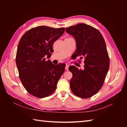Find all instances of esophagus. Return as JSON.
Returning a JSON list of instances; mask_svg holds the SVG:
<instances>
[{
  "label": "esophagus",
  "instance_id": "34e87169",
  "mask_svg": "<svg viewBox=\"0 0 127 127\" xmlns=\"http://www.w3.org/2000/svg\"><path fill=\"white\" fill-rule=\"evenodd\" d=\"M69 65L68 64H66V68H65V69H66V70H68V68H69Z\"/></svg>",
  "mask_w": 127,
  "mask_h": 127
}]
</instances>
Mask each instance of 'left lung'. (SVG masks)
Masks as SVG:
<instances>
[{"label":"left lung","mask_w":127,"mask_h":127,"mask_svg":"<svg viewBox=\"0 0 127 127\" xmlns=\"http://www.w3.org/2000/svg\"><path fill=\"white\" fill-rule=\"evenodd\" d=\"M75 37L76 57L84 58V69L70 66V80L72 92L83 98L93 96L100 90L108 72L110 59L104 39L99 31L86 24L79 23L66 29Z\"/></svg>","instance_id":"1"}]
</instances>
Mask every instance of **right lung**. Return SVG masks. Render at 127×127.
<instances>
[{"label":"right lung","instance_id":"add662e5","mask_svg":"<svg viewBox=\"0 0 127 127\" xmlns=\"http://www.w3.org/2000/svg\"><path fill=\"white\" fill-rule=\"evenodd\" d=\"M64 32V28L46 26L26 32L19 42L16 63L21 81L34 96L43 98L52 94L65 69L64 64H54L45 57L53 51L52 45Z\"/></svg>","mask_w":127,"mask_h":127}]
</instances>
